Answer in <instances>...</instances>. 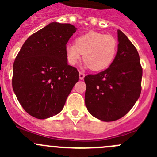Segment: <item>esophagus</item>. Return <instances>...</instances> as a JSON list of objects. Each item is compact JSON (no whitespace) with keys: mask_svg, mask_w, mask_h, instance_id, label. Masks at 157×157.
Returning a JSON list of instances; mask_svg holds the SVG:
<instances>
[{"mask_svg":"<svg viewBox=\"0 0 157 157\" xmlns=\"http://www.w3.org/2000/svg\"><path fill=\"white\" fill-rule=\"evenodd\" d=\"M84 77H85V74H83V73L80 72V74H79V78H80V80H83V78H84Z\"/></svg>","mask_w":157,"mask_h":157,"instance_id":"obj_1","label":"esophagus"}]
</instances>
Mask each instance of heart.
I'll return each mask as SVG.
<instances>
[{
	"instance_id": "1",
	"label": "heart",
	"mask_w": 157,
	"mask_h": 157,
	"mask_svg": "<svg viewBox=\"0 0 157 157\" xmlns=\"http://www.w3.org/2000/svg\"><path fill=\"white\" fill-rule=\"evenodd\" d=\"M117 50L118 42L115 37L99 32L90 31L78 36L75 40V45H66V59L70 65L75 66L83 55L85 67L99 71L112 64Z\"/></svg>"
}]
</instances>
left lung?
I'll use <instances>...</instances> for the list:
<instances>
[{
  "label": "left lung",
  "instance_id": "8db88e82",
  "mask_svg": "<svg viewBox=\"0 0 157 157\" xmlns=\"http://www.w3.org/2000/svg\"><path fill=\"white\" fill-rule=\"evenodd\" d=\"M118 51L113 62L104 71L84 77L85 105L95 118L113 121L126 115L141 92L140 57L127 36L118 29Z\"/></svg>",
  "mask_w": 157,
  "mask_h": 157
}]
</instances>
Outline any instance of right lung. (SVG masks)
Masks as SVG:
<instances>
[{
  "instance_id": "1",
  "label": "right lung",
  "mask_w": 157,
  "mask_h": 157,
  "mask_svg": "<svg viewBox=\"0 0 157 157\" xmlns=\"http://www.w3.org/2000/svg\"><path fill=\"white\" fill-rule=\"evenodd\" d=\"M77 29L70 23L53 22L30 36L13 67L12 86L23 109L45 119L59 113L79 72L67 64L65 46Z\"/></svg>"
}]
</instances>
